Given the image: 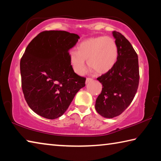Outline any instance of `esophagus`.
Returning <instances> with one entry per match:
<instances>
[{
  "mask_svg": "<svg viewBox=\"0 0 161 161\" xmlns=\"http://www.w3.org/2000/svg\"><path fill=\"white\" fill-rule=\"evenodd\" d=\"M93 81V79H92V78H86V84H88V83H89V82H91V81Z\"/></svg>",
  "mask_w": 161,
  "mask_h": 161,
  "instance_id": "obj_1",
  "label": "esophagus"
}]
</instances>
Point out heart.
Wrapping results in <instances>:
<instances>
[{
    "instance_id": "heart-1",
    "label": "heart",
    "mask_w": 161,
    "mask_h": 161,
    "mask_svg": "<svg viewBox=\"0 0 161 161\" xmlns=\"http://www.w3.org/2000/svg\"><path fill=\"white\" fill-rule=\"evenodd\" d=\"M77 50L70 52L69 60L78 75H83L85 71V59L89 67L102 75L112 69L118 59V46L109 36L88 38L78 45Z\"/></svg>"
}]
</instances>
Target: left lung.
Returning <instances> with one entry per match:
<instances>
[{"label": "left lung", "instance_id": "left-lung-1", "mask_svg": "<svg viewBox=\"0 0 161 161\" xmlns=\"http://www.w3.org/2000/svg\"><path fill=\"white\" fill-rule=\"evenodd\" d=\"M119 49L118 59L110 71L97 78L102 90L95 103L97 113L104 118L119 116L132 102L139 83L138 59L126 37L113 31Z\"/></svg>", "mask_w": 161, "mask_h": 161}]
</instances>
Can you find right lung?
I'll return each mask as SVG.
<instances>
[{"label":"right lung","mask_w":161,"mask_h":161,"mask_svg":"<svg viewBox=\"0 0 161 161\" xmlns=\"http://www.w3.org/2000/svg\"><path fill=\"white\" fill-rule=\"evenodd\" d=\"M80 36L67 31H43L26 47L20 59L22 89L29 107L48 119L61 116L85 86L69 60Z\"/></svg>","instance_id":"add662e5"}]
</instances>
